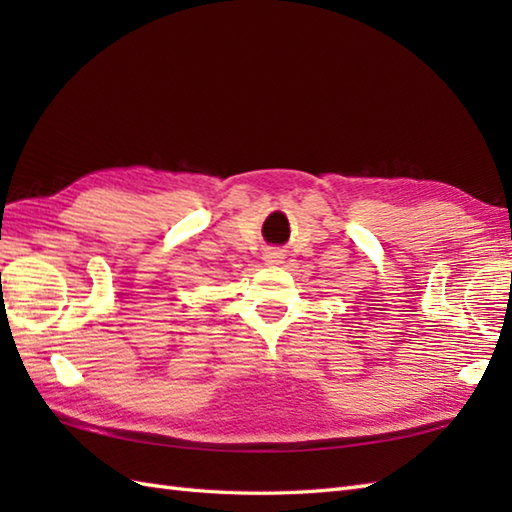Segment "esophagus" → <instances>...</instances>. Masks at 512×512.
Returning a JSON list of instances; mask_svg holds the SVG:
<instances>
[{
	"label": "esophagus",
	"instance_id": "obj_1",
	"mask_svg": "<svg viewBox=\"0 0 512 512\" xmlns=\"http://www.w3.org/2000/svg\"><path fill=\"white\" fill-rule=\"evenodd\" d=\"M281 259H284V257H281V253H268L266 255L268 264H281Z\"/></svg>",
	"mask_w": 512,
	"mask_h": 512
}]
</instances>
